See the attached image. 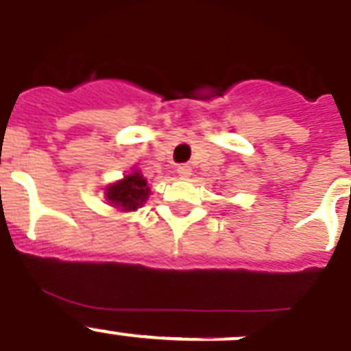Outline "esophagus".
I'll list each match as a JSON object with an SVG mask.
<instances>
[{"mask_svg": "<svg viewBox=\"0 0 351 351\" xmlns=\"http://www.w3.org/2000/svg\"><path fill=\"white\" fill-rule=\"evenodd\" d=\"M176 173H178V176H182V178H189V176L193 175V167L189 166V164H182V166H178Z\"/></svg>", "mask_w": 351, "mask_h": 351, "instance_id": "obj_1", "label": "esophagus"}]
</instances>
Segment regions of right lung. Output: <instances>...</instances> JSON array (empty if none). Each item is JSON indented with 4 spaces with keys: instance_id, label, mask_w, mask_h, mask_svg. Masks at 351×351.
Masks as SVG:
<instances>
[{
    "instance_id": "1",
    "label": "right lung",
    "mask_w": 351,
    "mask_h": 351,
    "mask_svg": "<svg viewBox=\"0 0 351 351\" xmlns=\"http://www.w3.org/2000/svg\"><path fill=\"white\" fill-rule=\"evenodd\" d=\"M150 196V187L139 169L132 167V173L125 175L121 180L104 187V197L108 205L118 212H136L141 208Z\"/></svg>"
}]
</instances>
